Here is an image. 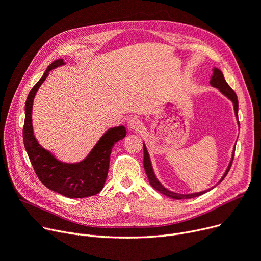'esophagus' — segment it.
Listing matches in <instances>:
<instances>
[{
	"label": "esophagus",
	"instance_id": "34e87169",
	"mask_svg": "<svg viewBox=\"0 0 261 261\" xmlns=\"http://www.w3.org/2000/svg\"><path fill=\"white\" fill-rule=\"evenodd\" d=\"M127 126L130 130H139L141 128V126H143V123H141V121L139 120V118L137 117H132L130 118V120L128 121L127 123Z\"/></svg>",
	"mask_w": 261,
	"mask_h": 261
}]
</instances>
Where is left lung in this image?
I'll use <instances>...</instances> for the list:
<instances>
[{
    "instance_id": "8db88e82",
    "label": "left lung",
    "mask_w": 261,
    "mask_h": 261,
    "mask_svg": "<svg viewBox=\"0 0 261 261\" xmlns=\"http://www.w3.org/2000/svg\"><path fill=\"white\" fill-rule=\"evenodd\" d=\"M213 74L210 78V85L218 88L225 97H227L232 103H233V107H234V112H235V116L236 118L239 120V100H238V97H236V93L234 92V90L229 86V84L226 82L225 78H224V75L223 73L221 72V69L217 68V67H213ZM239 127H240V123H239ZM234 152H235V147L233 149V153H232V157H231V160H230V163L228 164V168L226 170V172L224 173L223 177L221 178V180L219 181V183H221L224 178L227 176L230 168H231V164H232V161H233V158H234ZM144 167H145V171H146V174L148 176V179H149V182L150 184L156 189V191H158L159 193H161L162 195L167 196V197H170L172 199H176V200H182V199H192V198H196V197H199L209 191H211V189L213 187H216V185L211 187V188H208L206 189V191H203V192H199V193H194V194H178V193H174L172 191H169L168 188H165L159 181L158 179L156 178L155 176V173L153 171V167H152V163H151V159H150V155L148 153V150H147V147L146 145L144 144ZM218 183V184H219ZM217 184V185H218Z\"/></svg>"
}]
</instances>
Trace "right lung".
Returning <instances> with one entry per match:
<instances>
[{"mask_svg":"<svg viewBox=\"0 0 261 261\" xmlns=\"http://www.w3.org/2000/svg\"><path fill=\"white\" fill-rule=\"evenodd\" d=\"M64 64L63 59L52 62L29 92L25 105L23 145L35 174L44 186L67 198H86L97 195L103 189L108 174L111 150L115 143L126 136L127 131L124 126L108 129L89 154L76 163L58 160L50 151L38 144L32 126L33 100L38 88L49 76L50 70Z\"/></svg>","mask_w":261,"mask_h":261,"instance_id":"add662e5","label":"right lung"}]
</instances>
